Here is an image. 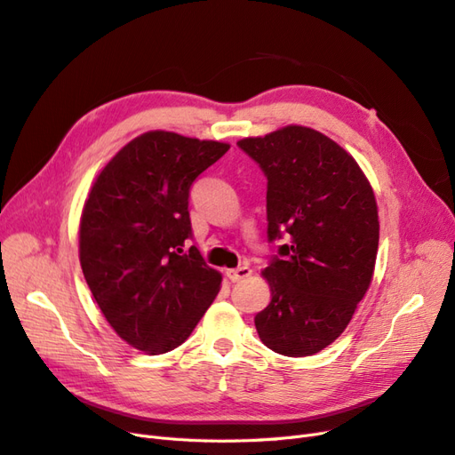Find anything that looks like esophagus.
<instances>
[{
  "mask_svg": "<svg viewBox=\"0 0 455 455\" xmlns=\"http://www.w3.org/2000/svg\"><path fill=\"white\" fill-rule=\"evenodd\" d=\"M226 275H228V279H229L231 283H239V281H243V279H246V277H251L252 269H251L249 266H241V267H237V269H228Z\"/></svg>",
  "mask_w": 455,
  "mask_h": 455,
  "instance_id": "1",
  "label": "esophagus"
}]
</instances>
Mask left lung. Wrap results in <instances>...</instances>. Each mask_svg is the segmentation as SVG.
Segmentation results:
<instances>
[{
	"mask_svg": "<svg viewBox=\"0 0 455 455\" xmlns=\"http://www.w3.org/2000/svg\"><path fill=\"white\" fill-rule=\"evenodd\" d=\"M237 146L267 178L269 243L284 239L261 273L271 301L254 319L258 336L284 356L315 355L346 330L374 275V191L346 149L309 127Z\"/></svg>",
	"mask_w": 455,
	"mask_h": 455,
	"instance_id": "8db88e82",
	"label": "left lung"
}]
</instances>
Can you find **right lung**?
Here are the masks:
<instances>
[{
  "mask_svg": "<svg viewBox=\"0 0 455 455\" xmlns=\"http://www.w3.org/2000/svg\"><path fill=\"white\" fill-rule=\"evenodd\" d=\"M229 144L151 131L119 149L91 188L79 261L117 336L159 355L194 332L222 275L189 246V188Z\"/></svg>",
  "mask_w": 455,
  "mask_h": 455,
  "instance_id": "1",
  "label": "right lung"
}]
</instances>
